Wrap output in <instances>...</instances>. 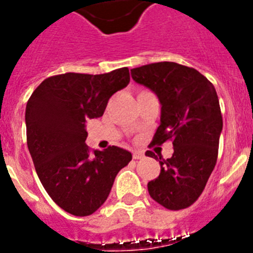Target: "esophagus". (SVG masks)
Listing matches in <instances>:
<instances>
[{
	"label": "esophagus",
	"instance_id": "obj_1",
	"mask_svg": "<svg viewBox=\"0 0 253 253\" xmlns=\"http://www.w3.org/2000/svg\"><path fill=\"white\" fill-rule=\"evenodd\" d=\"M132 157L133 159H140L144 157V153L143 152H133L132 153Z\"/></svg>",
	"mask_w": 253,
	"mask_h": 253
}]
</instances>
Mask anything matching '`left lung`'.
<instances>
[{
    "instance_id": "1",
    "label": "left lung",
    "mask_w": 253,
    "mask_h": 253,
    "mask_svg": "<svg viewBox=\"0 0 253 253\" xmlns=\"http://www.w3.org/2000/svg\"><path fill=\"white\" fill-rule=\"evenodd\" d=\"M131 76L154 91L162 105L150 144H173L171 158L159 157L161 173L148 182V192L167 210L188 209L205 190L217 161L222 116L215 87L197 69L172 61L133 68ZM145 156L157 158L150 150Z\"/></svg>"
}]
</instances>
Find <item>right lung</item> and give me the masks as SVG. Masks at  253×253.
Listing matches in <instances>:
<instances>
[{
  "label": "right lung",
  "instance_id": "add662e5",
  "mask_svg": "<svg viewBox=\"0 0 253 253\" xmlns=\"http://www.w3.org/2000/svg\"><path fill=\"white\" fill-rule=\"evenodd\" d=\"M128 82V68L58 74L46 78L27 103V144L36 172L51 199L72 215L94 213L132 159L118 146L91 150L84 143L86 121L103 116L110 96Z\"/></svg>",
  "mask_w": 253,
  "mask_h": 253
}]
</instances>
